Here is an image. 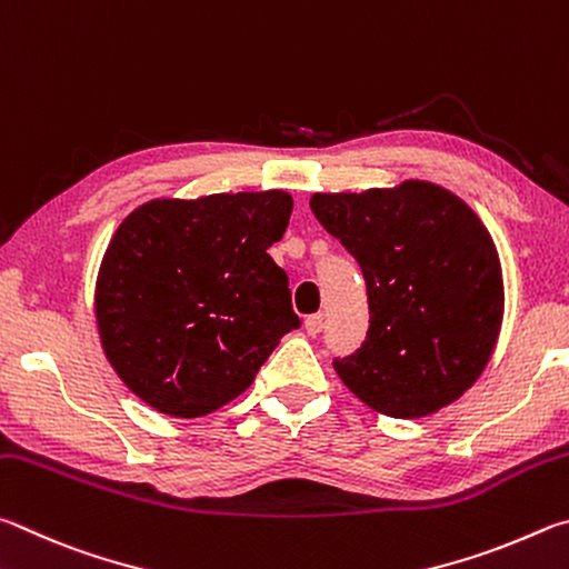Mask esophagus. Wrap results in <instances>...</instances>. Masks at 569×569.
<instances>
[{"label": "esophagus", "instance_id": "esophagus-1", "mask_svg": "<svg viewBox=\"0 0 569 569\" xmlns=\"http://www.w3.org/2000/svg\"><path fill=\"white\" fill-rule=\"evenodd\" d=\"M322 327H325V315H310L305 320V330H307V335H312V337L320 335Z\"/></svg>", "mask_w": 569, "mask_h": 569}]
</instances>
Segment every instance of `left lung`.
Wrapping results in <instances>:
<instances>
[{
    "mask_svg": "<svg viewBox=\"0 0 569 569\" xmlns=\"http://www.w3.org/2000/svg\"><path fill=\"white\" fill-rule=\"evenodd\" d=\"M310 207L367 282V340L332 362L347 390L397 420L460 400L490 362L505 312L500 257L480 217L420 179L317 192Z\"/></svg>",
    "mask_w": 569,
    "mask_h": 569,
    "instance_id": "8db88e82",
    "label": "left lung"
}]
</instances>
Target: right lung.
I'll return each mask as SVG.
<instances>
[{"instance_id": "add662e5", "label": "right lung", "mask_w": 569, "mask_h": 569, "mask_svg": "<svg viewBox=\"0 0 569 569\" xmlns=\"http://www.w3.org/2000/svg\"><path fill=\"white\" fill-rule=\"evenodd\" d=\"M290 214L292 197L269 189L152 199L117 227L94 315L109 365L139 400L187 420L214 412L300 327L290 279L267 254Z\"/></svg>"}]
</instances>
